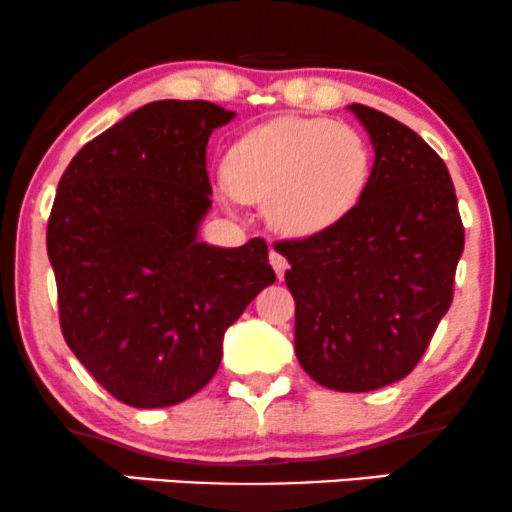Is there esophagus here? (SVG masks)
Listing matches in <instances>:
<instances>
[{"instance_id":"34e87169","label":"esophagus","mask_w":512,"mask_h":512,"mask_svg":"<svg viewBox=\"0 0 512 512\" xmlns=\"http://www.w3.org/2000/svg\"><path fill=\"white\" fill-rule=\"evenodd\" d=\"M270 266L275 268V273H277V277H285V270H287V258L280 254V251H275V249H270Z\"/></svg>"}]
</instances>
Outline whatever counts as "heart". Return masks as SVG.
Here are the masks:
<instances>
[{"instance_id":"1","label":"heart","mask_w":512,"mask_h":512,"mask_svg":"<svg viewBox=\"0 0 512 512\" xmlns=\"http://www.w3.org/2000/svg\"><path fill=\"white\" fill-rule=\"evenodd\" d=\"M365 137L327 118L282 116L244 135L227 156V192L266 204L277 230L308 237L339 223L370 180Z\"/></svg>"}]
</instances>
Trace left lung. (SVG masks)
I'll return each mask as SVG.
<instances>
[{
    "label": "left lung",
    "mask_w": 512,
    "mask_h": 512,
    "mask_svg": "<svg viewBox=\"0 0 512 512\" xmlns=\"http://www.w3.org/2000/svg\"><path fill=\"white\" fill-rule=\"evenodd\" d=\"M375 163L346 216L275 249L289 261L294 349L334 391H372L418 365L453 301L465 230L441 156L408 125L351 104Z\"/></svg>",
    "instance_id": "left-lung-1"
}]
</instances>
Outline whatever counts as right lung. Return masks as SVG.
Segmentation results:
<instances>
[{"mask_svg": "<svg viewBox=\"0 0 512 512\" xmlns=\"http://www.w3.org/2000/svg\"><path fill=\"white\" fill-rule=\"evenodd\" d=\"M235 111L163 99L87 142L56 189L47 254L66 344L113 399L175 406L204 389L223 334L273 285L261 237L197 239L211 208L206 144Z\"/></svg>", "mask_w": 512, "mask_h": 512, "instance_id": "add662e5", "label": "right lung"}]
</instances>
